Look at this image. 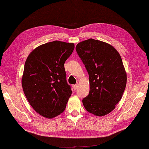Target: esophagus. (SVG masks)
Wrapping results in <instances>:
<instances>
[{
  "label": "esophagus",
  "mask_w": 149,
  "mask_h": 149,
  "mask_svg": "<svg viewBox=\"0 0 149 149\" xmlns=\"http://www.w3.org/2000/svg\"><path fill=\"white\" fill-rule=\"evenodd\" d=\"M72 88H73L74 91H76V90L77 89V88H78V86H77V85H73V86H72Z\"/></svg>",
  "instance_id": "esophagus-1"
}]
</instances>
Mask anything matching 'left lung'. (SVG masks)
<instances>
[{"mask_svg":"<svg viewBox=\"0 0 149 149\" xmlns=\"http://www.w3.org/2000/svg\"><path fill=\"white\" fill-rule=\"evenodd\" d=\"M76 51L89 77V95L82 100L84 107L96 116H105L114 110L126 87L121 58L112 45L93 38L78 43Z\"/></svg>","mask_w":149,"mask_h":149,"instance_id":"left-lung-1","label":"left lung"}]
</instances>
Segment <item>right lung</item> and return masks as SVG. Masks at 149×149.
Masks as SVG:
<instances>
[{
	"instance_id": "add662e5",
	"label": "right lung",
	"mask_w": 149,
	"mask_h": 149,
	"mask_svg": "<svg viewBox=\"0 0 149 149\" xmlns=\"http://www.w3.org/2000/svg\"><path fill=\"white\" fill-rule=\"evenodd\" d=\"M74 48V44L55 40L37 47L27 58L24 93L34 110L45 118L62 113L71 95L63 65Z\"/></svg>"
}]
</instances>
